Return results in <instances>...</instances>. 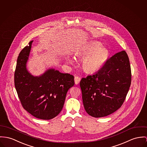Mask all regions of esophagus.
<instances>
[{"label": "esophagus", "instance_id": "34e87169", "mask_svg": "<svg viewBox=\"0 0 147 147\" xmlns=\"http://www.w3.org/2000/svg\"><path fill=\"white\" fill-rule=\"evenodd\" d=\"M74 81H75V83L76 84H79L80 81V78L78 76H75L74 77Z\"/></svg>", "mask_w": 147, "mask_h": 147}]
</instances>
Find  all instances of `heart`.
I'll return each mask as SVG.
<instances>
[{
  "instance_id": "obj_1",
  "label": "heart",
  "mask_w": 147,
  "mask_h": 147,
  "mask_svg": "<svg viewBox=\"0 0 147 147\" xmlns=\"http://www.w3.org/2000/svg\"><path fill=\"white\" fill-rule=\"evenodd\" d=\"M102 46L100 42L92 41L83 45L76 52V54L77 56L84 57L82 67L88 73L97 71L107 61L109 51Z\"/></svg>"
}]
</instances>
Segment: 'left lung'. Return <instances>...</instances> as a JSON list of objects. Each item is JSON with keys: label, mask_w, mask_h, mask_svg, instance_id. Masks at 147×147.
<instances>
[{"label": "left lung", "mask_w": 147, "mask_h": 147, "mask_svg": "<svg viewBox=\"0 0 147 147\" xmlns=\"http://www.w3.org/2000/svg\"><path fill=\"white\" fill-rule=\"evenodd\" d=\"M131 80L129 59L123 50L108 59L97 73L81 79L80 87L86 111L94 117L115 112L123 104Z\"/></svg>", "instance_id": "obj_1"}]
</instances>
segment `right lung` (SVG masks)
I'll return each mask as SVG.
<instances>
[{"label":"right lung","mask_w":147,"mask_h":147,"mask_svg":"<svg viewBox=\"0 0 147 147\" xmlns=\"http://www.w3.org/2000/svg\"><path fill=\"white\" fill-rule=\"evenodd\" d=\"M33 41L19 54L14 72V86L23 109L34 117L50 120L60 113L66 95L74 85V76L50 69L39 77L26 69Z\"/></svg>","instance_id":"add662e5"}]
</instances>
